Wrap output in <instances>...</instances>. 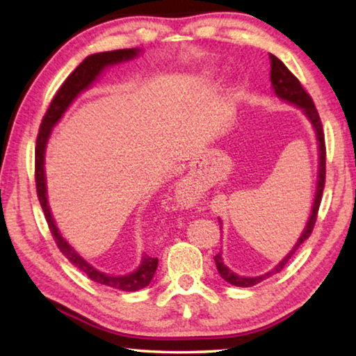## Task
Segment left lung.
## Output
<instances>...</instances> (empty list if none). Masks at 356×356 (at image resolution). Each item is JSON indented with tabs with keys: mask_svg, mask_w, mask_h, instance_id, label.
<instances>
[{
	"mask_svg": "<svg viewBox=\"0 0 356 356\" xmlns=\"http://www.w3.org/2000/svg\"><path fill=\"white\" fill-rule=\"evenodd\" d=\"M268 58H270V67H272V70H270V80H272L275 94L278 95L280 99L291 102V104H295L297 106H300L301 110L305 111L306 116L309 118L312 125H314L316 135L318 140V156H321V163H318V180H317L314 206H312V212H311V216L308 220V225H306L305 231H303V234H301V237L298 238L297 245L293 246V250L289 252L284 259H282V262H280V265H276L272 272L261 275V276H256V278H245V276H238L234 272H231V270H229L226 265L222 264L221 254H216L213 257L216 268H218V273L221 275V278L237 287L256 286L257 282L267 280L268 276L281 272V270L286 267L289 259H291L295 254V251L300 248V245L309 238V236L312 234V229H314V225H316L318 207H321V201H322V195H323V188H325V174H327V147H325V135H323L322 120H321V116H318V111L314 105V102H312L311 95L306 92V89L301 86L298 78L286 67L284 63H282L281 59L272 55V53H270Z\"/></svg>",
	"mask_w": 356,
	"mask_h": 356,
	"instance_id": "left-lung-1",
	"label": "left lung"
}]
</instances>
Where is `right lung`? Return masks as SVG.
Masks as SVG:
<instances>
[{"mask_svg": "<svg viewBox=\"0 0 356 356\" xmlns=\"http://www.w3.org/2000/svg\"><path fill=\"white\" fill-rule=\"evenodd\" d=\"M138 51L140 50H136V48H124V50L95 53V55H91L84 59V61L78 65V67L72 72L67 78H65L63 86L58 89L56 95L53 97L50 106H48L45 116L42 118L39 135H38V140H35V161H34L35 190H38V197H39L42 210H44L48 229H50L53 240H55L58 248L61 250L63 254L67 257L75 267L80 268L89 280L100 282V284L108 286V287L119 289V291H125V292H135L149 286V282L152 281L155 275L156 265H159V259L144 254L141 265L138 267L136 272L125 276H110L99 272V270H95L86 261H84L83 257H80V254H76V252L72 250V246L61 237L55 221L51 218L50 209H48L45 174H44V154H45L47 140L48 136H50L53 125L61 119L64 111L67 110V106L72 104V100H74L81 91H84V89L89 88V84L99 76L100 72L104 70L106 65L127 61V59L135 58L138 55Z\"/></svg>", "mask_w": 356, "mask_h": 356, "instance_id": "right-lung-1", "label": "right lung"}]
</instances>
